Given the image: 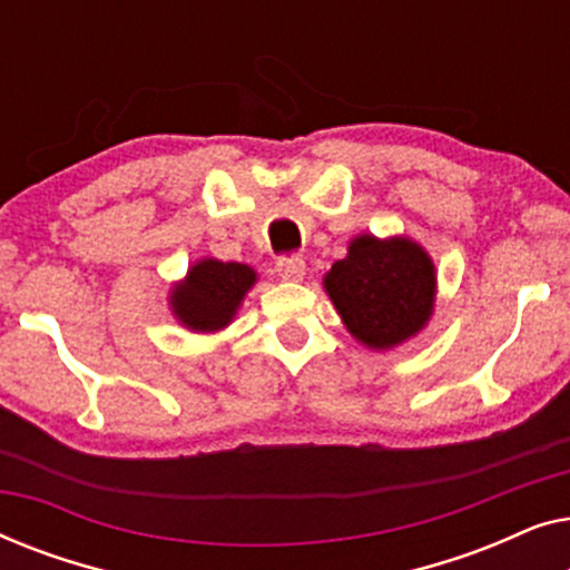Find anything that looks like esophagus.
I'll use <instances>...</instances> for the list:
<instances>
[{"label": "esophagus", "instance_id": "34e87169", "mask_svg": "<svg viewBox=\"0 0 570 570\" xmlns=\"http://www.w3.org/2000/svg\"><path fill=\"white\" fill-rule=\"evenodd\" d=\"M275 269L283 279H291V283H301L303 275H306V262H303L301 256H279Z\"/></svg>", "mask_w": 570, "mask_h": 570}]
</instances>
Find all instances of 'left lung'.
Instances as JSON below:
<instances>
[{"instance_id": "8db88e82", "label": "left lung", "mask_w": 570, "mask_h": 570, "mask_svg": "<svg viewBox=\"0 0 570 570\" xmlns=\"http://www.w3.org/2000/svg\"><path fill=\"white\" fill-rule=\"evenodd\" d=\"M324 291L347 332L371 350H392L428 324L435 301V267L415 240H350L345 259L334 262Z\"/></svg>"}]
</instances>
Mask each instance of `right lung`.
<instances>
[{"label":"right lung","instance_id":"right-lung-1","mask_svg":"<svg viewBox=\"0 0 570 570\" xmlns=\"http://www.w3.org/2000/svg\"><path fill=\"white\" fill-rule=\"evenodd\" d=\"M256 272L240 262L199 259L181 283L170 287V311L191 332H220L236 318Z\"/></svg>","mask_w":570,"mask_h":570}]
</instances>
